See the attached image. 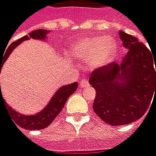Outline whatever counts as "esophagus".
<instances>
[{"label": "esophagus", "instance_id": "obj_1", "mask_svg": "<svg viewBox=\"0 0 156 156\" xmlns=\"http://www.w3.org/2000/svg\"><path fill=\"white\" fill-rule=\"evenodd\" d=\"M87 86H89V80H88V78H84V79L80 81V87L81 88H85Z\"/></svg>", "mask_w": 156, "mask_h": 156}]
</instances>
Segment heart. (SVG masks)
Instances as JSON below:
<instances>
[{"mask_svg":"<svg viewBox=\"0 0 156 156\" xmlns=\"http://www.w3.org/2000/svg\"><path fill=\"white\" fill-rule=\"evenodd\" d=\"M73 58L86 60L92 68H102L115 58L117 46L109 36H94L80 40L71 48Z\"/></svg>","mask_w":156,"mask_h":156,"instance_id":"heart-1","label":"heart"}]
</instances>
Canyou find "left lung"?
I'll return each mask as SVG.
<instances>
[{"label": "left lung", "mask_w": 156, "mask_h": 156, "mask_svg": "<svg viewBox=\"0 0 156 156\" xmlns=\"http://www.w3.org/2000/svg\"><path fill=\"white\" fill-rule=\"evenodd\" d=\"M120 39L128 50L122 62L98 68L89 80L96 90L93 110L112 126L139 120L147 110L154 94L156 98V58L136 37L123 31H120Z\"/></svg>", "instance_id": "obj_1"}]
</instances>
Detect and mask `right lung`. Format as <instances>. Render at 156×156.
Instances as JSON below:
<instances>
[{"instance_id": "add662e5", "label": "right lung", "mask_w": 156, "mask_h": 156, "mask_svg": "<svg viewBox=\"0 0 156 156\" xmlns=\"http://www.w3.org/2000/svg\"><path fill=\"white\" fill-rule=\"evenodd\" d=\"M49 30L45 29H38L31 32L29 35H25L22 38L17 40V41L12 42L8 49L6 50L4 53V56H0V73L3 64L5 63L7 58L10 55V53L16 49L17 45H19L21 42L24 41L29 40L30 38L35 40H44L46 39L47 34H49ZM78 83H73L71 84H67L65 86H62L60 89L57 90V92L53 95V97L50 98V102L47 104L41 111L39 113L34 115H25L22 114H19L15 109H13L10 106H9L5 101V99L2 98V94L1 91V83H0V103L2 101L8 109V112L11 119L15 123H17L18 126L21 128L31 129V130H36V129H41L46 128L50 125V123L54 121V119L57 117V115L61 112L63 107L65 106L67 98L77 90Z\"/></svg>"}]
</instances>
